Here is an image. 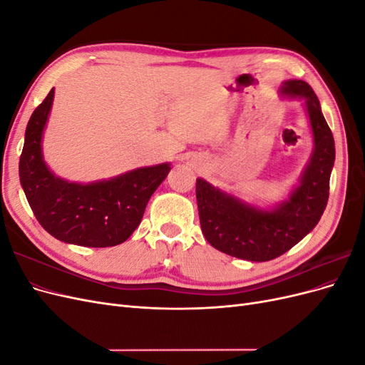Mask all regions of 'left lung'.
I'll list each match as a JSON object with an SVG mask.
<instances>
[{"instance_id":"8db88e82","label":"left lung","mask_w":365,"mask_h":365,"mask_svg":"<svg viewBox=\"0 0 365 365\" xmlns=\"http://www.w3.org/2000/svg\"><path fill=\"white\" fill-rule=\"evenodd\" d=\"M283 98L302 101L311 125V158L284 201L262 208L227 193L202 178L196 180L201 230L208 244L228 256L268 262L282 256L311 233L329 200V181L335 163V141L319 101L304 81H286Z\"/></svg>"}]
</instances>
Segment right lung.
<instances>
[{"instance_id":"add662e5","label":"right lung","mask_w":365,"mask_h":365,"mask_svg":"<svg viewBox=\"0 0 365 365\" xmlns=\"http://www.w3.org/2000/svg\"><path fill=\"white\" fill-rule=\"evenodd\" d=\"M53 98L54 88L33 111L19 158V181L33 213L47 233L65 244L90 248L123 244L140 225L150 196L170 172V163L88 184L61 178L42 153Z\"/></svg>"}]
</instances>
